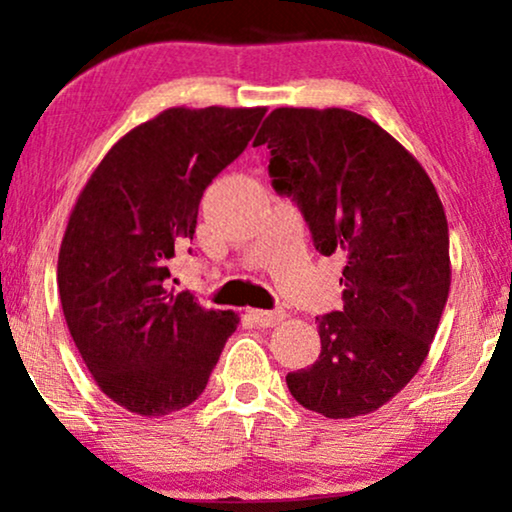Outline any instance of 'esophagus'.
Here are the masks:
<instances>
[{"label": "esophagus", "mask_w": 512, "mask_h": 512, "mask_svg": "<svg viewBox=\"0 0 512 512\" xmlns=\"http://www.w3.org/2000/svg\"><path fill=\"white\" fill-rule=\"evenodd\" d=\"M249 314H251V319L256 321L258 328L277 326L279 321L284 319V312H282V310H270V312H265V310H251Z\"/></svg>", "instance_id": "obj_1"}]
</instances>
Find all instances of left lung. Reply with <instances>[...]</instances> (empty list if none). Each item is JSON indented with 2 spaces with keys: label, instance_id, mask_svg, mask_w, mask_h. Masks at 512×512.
<instances>
[{
  "label": "left lung",
  "instance_id": "1",
  "mask_svg": "<svg viewBox=\"0 0 512 512\" xmlns=\"http://www.w3.org/2000/svg\"><path fill=\"white\" fill-rule=\"evenodd\" d=\"M270 179L296 202L319 254H342V310L317 317L321 354L286 375L303 408L368 415L422 366L450 293L443 202L422 165L370 118L347 109H275Z\"/></svg>",
  "mask_w": 512,
  "mask_h": 512
}]
</instances>
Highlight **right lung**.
I'll return each mask as SVG.
<instances>
[{
	"label": "right lung",
	"instance_id": "1",
	"mask_svg": "<svg viewBox=\"0 0 512 512\" xmlns=\"http://www.w3.org/2000/svg\"><path fill=\"white\" fill-rule=\"evenodd\" d=\"M263 116L265 107L163 111L111 146L69 216L62 312L97 387L135 415L191 405L235 333V312L207 310L167 279L174 251L193 240L202 193Z\"/></svg>",
	"mask_w": 512,
	"mask_h": 512
}]
</instances>
